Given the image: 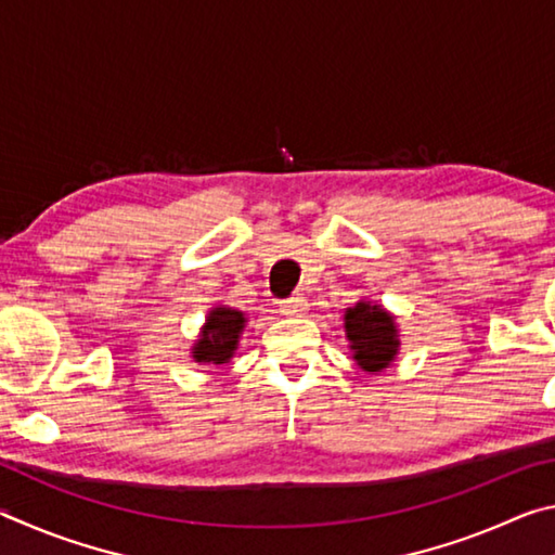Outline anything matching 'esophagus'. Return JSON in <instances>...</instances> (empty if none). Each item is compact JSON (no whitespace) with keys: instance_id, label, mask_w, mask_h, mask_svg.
Returning <instances> with one entry per match:
<instances>
[{"instance_id":"34e87169","label":"esophagus","mask_w":555,"mask_h":555,"mask_svg":"<svg viewBox=\"0 0 555 555\" xmlns=\"http://www.w3.org/2000/svg\"><path fill=\"white\" fill-rule=\"evenodd\" d=\"M309 309V305H307V299L302 297V295H293V297H287V299H283V302H280V312L283 314H305Z\"/></svg>"}]
</instances>
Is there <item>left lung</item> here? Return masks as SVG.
<instances>
[{"label":"left lung","mask_w":555,"mask_h":555,"mask_svg":"<svg viewBox=\"0 0 555 555\" xmlns=\"http://www.w3.org/2000/svg\"><path fill=\"white\" fill-rule=\"evenodd\" d=\"M346 334L353 348V358L367 373H377L390 365L397 353V328L392 317L380 307L358 302L346 312Z\"/></svg>","instance_id":"8db88e82"}]
</instances>
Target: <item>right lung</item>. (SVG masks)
<instances>
[{
	"label": "right lung",
	"instance_id": "obj_1",
	"mask_svg": "<svg viewBox=\"0 0 555 555\" xmlns=\"http://www.w3.org/2000/svg\"><path fill=\"white\" fill-rule=\"evenodd\" d=\"M243 319L236 309L217 307L207 319V326H204V334L194 346V358L197 363H209V365H221L227 363L238 346V334L243 332Z\"/></svg>",
	"mask_w": 555,
	"mask_h": 555
}]
</instances>
